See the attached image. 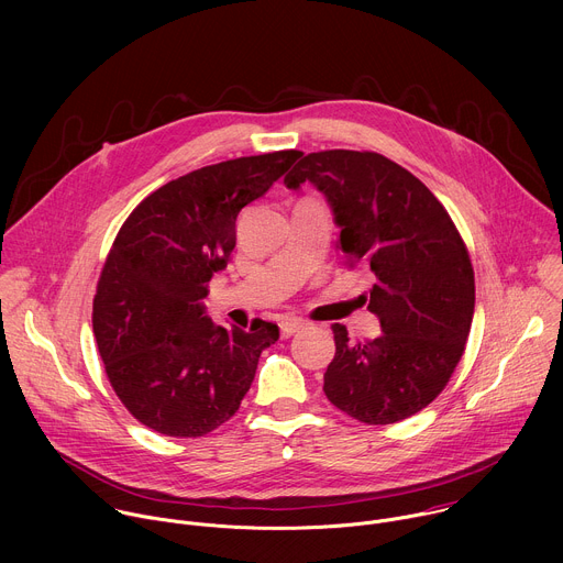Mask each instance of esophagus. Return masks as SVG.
Segmentation results:
<instances>
[{"label":"esophagus","instance_id":"esophagus-1","mask_svg":"<svg viewBox=\"0 0 563 563\" xmlns=\"http://www.w3.org/2000/svg\"><path fill=\"white\" fill-rule=\"evenodd\" d=\"M305 320H300V318H283L280 320V336L283 339H289V336H294L296 332H300V330H305Z\"/></svg>","mask_w":563,"mask_h":563}]
</instances>
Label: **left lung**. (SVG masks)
<instances>
[{"mask_svg": "<svg viewBox=\"0 0 563 563\" xmlns=\"http://www.w3.org/2000/svg\"><path fill=\"white\" fill-rule=\"evenodd\" d=\"M302 183L325 194L347 261L372 269L363 298L383 330L352 343L345 325L332 328L323 391L356 421H404L432 404L463 356L474 313L467 247L434 194L380 153H307L285 176L289 189Z\"/></svg>", "mask_w": 563, "mask_h": 563, "instance_id": "1", "label": "left lung"}]
</instances>
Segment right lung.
Segmentation results:
<instances>
[{"instance_id": "right-lung-1", "label": "right lung", "mask_w": 563, "mask_h": 563, "mask_svg": "<svg viewBox=\"0 0 563 563\" xmlns=\"http://www.w3.org/2000/svg\"><path fill=\"white\" fill-rule=\"evenodd\" d=\"M300 151L235 157L146 196L120 227L93 300V332L122 406L165 437H205L252 387L278 325L224 330L205 316L207 283L235 247V218Z\"/></svg>"}]
</instances>
